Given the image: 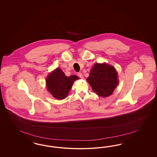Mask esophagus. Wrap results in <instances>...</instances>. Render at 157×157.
<instances>
[{"instance_id":"esophagus-1","label":"esophagus","mask_w":157,"mask_h":157,"mask_svg":"<svg viewBox=\"0 0 157 157\" xmlns=\"http://www.w3.org/2000/svg\"><path fill=\"white\" fill-rule=\"evenodd\" d=\"M77 75H78V76H79V78H83V75H82V74L81 72H78V73L77 74Z\"/></svg>"}]
</instances>
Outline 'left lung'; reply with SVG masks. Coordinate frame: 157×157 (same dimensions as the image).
Instances as JSON below:
<instances>
[{
  "mask_svg": "<svg viewBox=\"0 0 157 157\" xmlns=\"http://www.w3.org/2000/svg\"><path fill=\"white\" fill-rule=\"evenodd\" d=\"M117 72L114 67L106 63H95L87 81L93 90L102 97L111 95L119 83Z\"/></svg>",
  "mask_w": 157,
  "mask_h": 157,
  "instance_id": "1",
  "label": "left lung"
}]
</instances>
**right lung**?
Returning a JSON list of instances; mask_svg holds the SVG:
<instances>
[{
  "label": "right lung",
  "instance_id": "right-lung-1",
  "mask_svg": "<svg viewBox=\"0 0 157 157\" xmlns=\"http://www.w3.org/2000/svg\"><path fill=\"white\" fill-rule=\"evenodd\" d=\"M78 79L75 75L67 76L60 68H57L47 76V88L53 97L57 100H63L67 97L74 82Z\"/></svg>",
  "mask_w": 157,
  "mask_h": 157
}]
</instances>
